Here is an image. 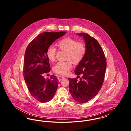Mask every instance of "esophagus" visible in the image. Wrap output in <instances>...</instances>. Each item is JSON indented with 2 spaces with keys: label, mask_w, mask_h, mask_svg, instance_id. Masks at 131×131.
Instances as JSON below:
<instances>
[{
  "label": "esophagus",
  "mask_w": 131,
  "mask_h": 131,
  "mask_svg": "<svg viewBox=\"0 0 131 131\" xmlns=\"http://www.w3.org/2000/svg\"><path fill=\"white\" fill-rule=\"evenodd\" d=\"M57 79H58L59 81H60L61 80H63L64 79H65V77H63V76H61V75H59V76H58Z\"/></svg>",
  "instance_id": "1"
}]
</instances>
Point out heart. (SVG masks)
Segmentation results:
<instances>
[{"label":"heart","instance_id":"obj_1","mask_svg":"<svg viewBox=\"0 0 131 131\" xmlns=\"http://www.w3.org/2000/svg\"><path fill=\"white\" fill-rule=\"evenodd\" d=\"M56 46L59 50L66 52L65 59L66 60L57 63L53 67V71L60 75H66L72 67V62L78 64L83 59L86 52L85 46L81 42L67 37L59 40ZM56 51V48L52 46L47 49L46 54L50 61L54 60Z\"/></svg>","mask_w":131,"mask_h":131}]
</instances>
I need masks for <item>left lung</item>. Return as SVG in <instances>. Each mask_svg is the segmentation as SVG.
<instances>
[{"label": "left lung", "mask_w": 131, "mask_h": 131, "mask_svg": "<svg viewBox=\"0 0 131 131\" xmlns=\"http://www.w3.org/2000/svg\"><path fill=\"white\" fill-rule=\"evenodd\" d=\"M77 35L83 38L86 52L75 69V74L80 78V81L78 78L68 79L69 91L75 101L85 103L96 96L101 88L106 62L103 50L94 38L85 33Z\"/></svg>", "instance_id": "8db88e82"}]
</instances>
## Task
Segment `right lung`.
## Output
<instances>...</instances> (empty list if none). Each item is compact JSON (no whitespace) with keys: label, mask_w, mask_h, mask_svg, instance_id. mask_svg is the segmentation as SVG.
I'll list each match as a JSON object with an SVG mask.
<instances>
[{"label":"right lung","mask_w":131,"mask_h":131,"mask_svg":"<svg viewBox=\"0 0 131 131\" xmlns=\"http://www.w3.org/2000/svg\"><path fill=\"white\" fill-rule=\"evenodd\" d=\"M66 32H46L38 35L28 45L24 61V77L31 96L41 103L51 100L55 95L58 81L56 76L44 78L50 70L47 49Z\"/></svg>","instance_id":"obj_1"}]
</instances>
